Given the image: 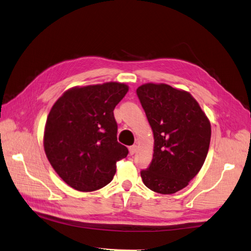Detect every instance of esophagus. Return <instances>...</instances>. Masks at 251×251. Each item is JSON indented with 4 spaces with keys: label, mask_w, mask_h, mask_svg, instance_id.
I'll use <instances>...</instances> for the list:
<instances>
[{
    "label": "esophagus",
    "mask_w": 251,
    "mask_h": 251,
    "mask_svg": "<svg viewBox=\"0 0 251 251\" xmlns=\"http://www.w3.org/2000/svg\"><path fill=\"white\" fill-rule=\"evenodd\" d=\"M136 151H137V146H131V147H129V154L130 155H134V154L136 153Z\"/></svg>",
    "instance_id": "1"
}]
</instances>
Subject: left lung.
I'll return each instance as SVG.
<instances>
[{"instance_id":"obj_1","label":"left lung","mask_w":251,"mask_h":251,"mask_svg":"<svg viewBox=\"0 0 251 251\" xmlns=\"http://www.w3.org/2000/svg\"><path fill=\"white\" fill-rule=\"evenodd\" d=\"M137 95L154 137L152 163L141 172L142 181L156 193L174 194L184 189L204 165L210 122L186 90L147 83L137 88Z\"/></svg>"}]
</instances>
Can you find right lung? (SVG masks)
Instances as JSON below:
<instances>
[{"label": "right lung", "mask_w": 251, "mask_h": 251, "mask_svg": "<svg viewBox=\"0 0 251 251\" xmlns=\"http://www.w3.org/2000/svg\"><path fill=\"white\" fill-rule=\"evenodd\" d=\"M128 85L108 82L66 90L52 105L44 128V151L58 176L81 192L111 182L116 162L128 154L117 142L113 111Z\"/></svg>", "instance_id": "add662e5"}]
</instances>
